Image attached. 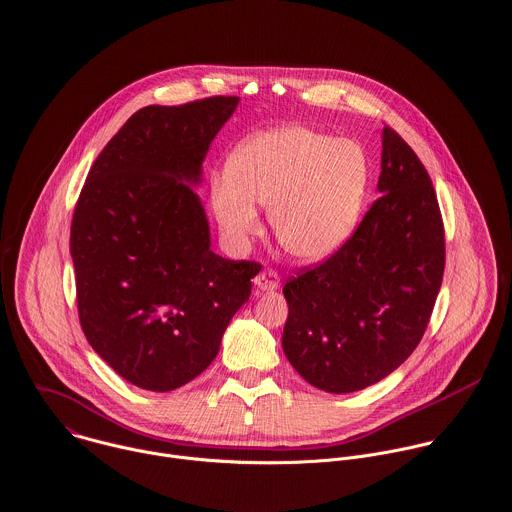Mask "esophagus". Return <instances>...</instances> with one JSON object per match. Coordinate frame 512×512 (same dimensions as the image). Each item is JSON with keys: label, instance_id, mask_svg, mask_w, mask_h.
Segmentation results:
<instances>
[{"label": "esophagus", "instance_id": "esophagus-1", "mask_svg": "<svg viewBox=\"0 0 512 512\" xmlns=\"http://www.w3.org/2000/svg\"><path fill=\"white\" fill-rule=\"evenodd\" d=\"M255 293H267V291H275L279 287V275L271 269L267 271H261L257 277H255Z\"/></svg>", "mask_w": 512, "mask_h": 512}]
</instances>
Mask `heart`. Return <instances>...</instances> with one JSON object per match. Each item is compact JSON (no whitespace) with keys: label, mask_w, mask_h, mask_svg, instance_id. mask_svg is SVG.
<instances>
[{"label":"heart","mask_w":512,"mask_h":512,"mask_svg":"<svg viewBox=\"0 0 512 512\" xmlns=\"http://www.w3.org/2000/svg\"><path fill=\"white\" fill-rule=\"evenodd\" d=\"M370 183L364 148L301 124L245 140L229 170L211 177V211L227 245L243 251L259 231L255 205H267L277 243L315 263L342 247L356 229Z\"/></svg>","instance_id":"obj_1"}]
</instances>
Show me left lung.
Wrapping results in <instances>:
<instances>
[{
	"label": "left lung",
	"instance_id": "left-lung-1",
	"mask_svg": "<svg viewBox=\"0 0 512 512\" xmlns=\"http://www.w3.org/2000/svg\"><path fill=\"white\" fill-rule=\"evenodd\" d=\"M380 199L327 261L287 281L281 346L311 386L364 390L420 344L444 273V227L416 152L382 130Z\"/></svg>",
	"mask_w": 512,
	"mask_h": 512
}]
</instances>
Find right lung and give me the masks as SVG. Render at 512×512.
<instances>
[{
    "mask_svg": "<svg viewBox=\"0 0 512 512\" xmlns=\"http://www.w3.org/2000/svg\"><path fill=\"white\" fill-rule=\"evenodd\" d=\"M237 96L132 114L92 164L70 253L92 350L126 382L177 390L217 358L259 263L211 251L203 160Z\"/></svg>",
    "mask_w": 512,
    "mask_h": 512,
    "instance_id": "obj_1",
    "label": "right lung"
}]
</instances>
